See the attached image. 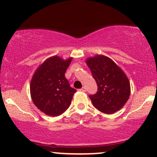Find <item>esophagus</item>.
<instances>
[{
  "mask_svg": "<svg viewBox=\"0 0 157 157\" xmlns=\"http://www.w3.org/2000/svg\"><path fill=\"white\" fill-rule=\"evenodd\" d=\"M80 91H82V92H86V88L84 87V86H83V87H82V89H80Z\"/></svg>",
  "mask_w": 157,
  "mask_h": 157,
  "instance_id": "obj_1",
  "label": "esophagus"
}]
</instances>
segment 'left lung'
<instances>
[{
  "label": "left lung",
  "instance_id": "left-lung-1",
  "mask_svg": "<svg viewBox=\"0 0 157 157\" xmlns=\"http://www.w3.org/2000/svg\"><path fill=\"white\" fill-rule=\"evenodd\" d=\"M86 62L98 86L97 92L89 96L93 105L108 114L121 109L131 94L130 82L124 71L105 55L89 57Z\"/></svg>",
  "mask_w": 157,
  "mask_h": 157
}]
</instances>
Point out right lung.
<instances>
[{
    "label": "right lung",
    "mask_w": 157,
    "mask_h": 157,
    "mask_svg": "<svg viewBox=\"0 0 157 157\" xmlns=\"http://www.w3.org/2000/svg\"><path fill=\"white\" fill-rule=\"evenodd\" d=\"M72 57L63 60L58 56L46 59L34 73L30 94L34 104L45 114H62L71 105L76 90L70 87L65 73Z\"/></svg>",
    "instance_id": "obj_1"
}]
</instances>
